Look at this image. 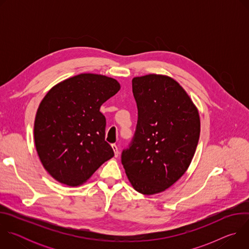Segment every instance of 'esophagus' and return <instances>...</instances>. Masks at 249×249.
<instances>
[{
	"instance_id": "esophagus-1",
	"label": "esophagus",
	"mask_w": 249,
	"mask_h": 249,
	"mask_svg": "<svg viewBox=\"0 0 249 249\" xmlns=\"http://www.w3.org/2000/svg\"><path fill=\"white\" fill-rule=\"evenodd\" d=\"M111 147H112V150H113V152H114V156H115V158H117V157H118V155H119V151H118L117 146H116L115 144H113Z\"/></svg>"
}]
</instances>
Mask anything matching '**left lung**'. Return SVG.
Masks as SVG:
<instances>
[{"mask_svg":"<svg viewBox=\"0 0 249 249\" xmlns=\"http://www.w3.org/2000/svg\"><path fill=\"white\" fill-rule=\"evenodd\" d=\"M132 89L138 121L121 161L134 189L153 195L187 170L198 145L200 117L183 88L167 76L136 77Z\"/></svg>","mask_w":249,"mask_h":249,"instance_id":"8db88e82","label":"left lung"}]
</instances>
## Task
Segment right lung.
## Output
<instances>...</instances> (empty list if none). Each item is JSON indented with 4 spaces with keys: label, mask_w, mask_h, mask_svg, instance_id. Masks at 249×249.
I'll return each instance as SVG.
<instances>
[{
    "label": "right lung",
    "mask_w": 249,
    "mask_h": 249,
    "mask_svg": "<svg viewBox=\"0 0 249 249\" xmlns=\"http://www.w3.org/2000/svg\"><path fill=\"white\" fill-rule=\"evenodd\" d=\"M120 89L109 77L81 74L53 87L39 104L34 142L47 172L62 184L80 186L114 156L105 141L100 106Z\"/></svg>",
    "instance_id": "add662e5"
}]
</instances>
